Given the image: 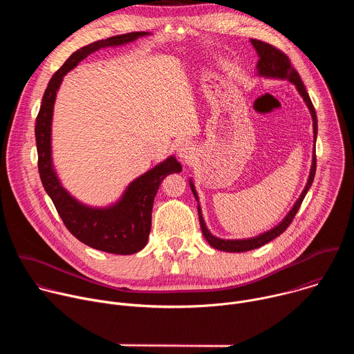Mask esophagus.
I'll use <instances>...</instances> for the list:
<instances>
[{
  "label": "esophagus",
  "mask_w": 354,
  "mask_h": 354,
  "mask_svg": "<svg viewBox=\"0 0 354 354\" xmlns=\"http://www.w3.org/2000/svg\"><path fill=\"white\" fill-rule=\"evenodd\" d=\"M196 154V148L190 141H182L180 145L178 147V157L183 161L187 162L190 161Z\"/></svg>",
  "instance_id": "obj_1"
}]
</instances>
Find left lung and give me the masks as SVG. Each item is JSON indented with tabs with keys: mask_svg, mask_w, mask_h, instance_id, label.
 Listing matches in <instances>:
<instances>
[{
	"mask_svg": "<svg viewBox=\"0 0 354 354\" xmlns=\"http://www.w3.org/2000/svg\"><path fill=\"white\" fill-rule=\"evenodd\" d=\"M250 43L252 46L255 47L257 53L259 56V60H258V64H257V70H258V75L261 77H266V78H276V80H287L290 81L291 84L295 85L298 93L302 96V99H304L306 105L308 106L310 109V113H311V118H313V127H314V145L317 142V133H318V122H317V113H315V108L311 102L310 99V95L304 86V84H302L297 70L291 66L288 57L280 52L279 48H276L274 46L269 44V43H265L262 40H257V39H250ZM315 148V147H314ZM315 171H317V157H315V151H314V156H313V165H311V171H310V176H308V180H307V185L304 187V190H302V193L299 194L298 200L294 203L292 209L288 212V214L281 220V223H279L276 227H273L272 230L258 235V236H254V238H248V239H221L218 236H214L209 228L206 227V223H205V218H203V214H201V207L198 205V196H197V192L194 189V185L192 182V179H189V183H190V189L193 192V196L194 198L197 200V213H198V221H200V228H201V232H203L206 241L216 249L218 250H225V252H246V250H252V249H257L268 242H270L272 239H274L276 236H279L280 234H283L287 227L291 224L292 218L295 217L302 200H304L308 189L311 187L313 182H314V176H315Z\"/></svg>",
	"mask_w": 354,
	"mask_h": 354,
	"instance_id": "8db88e82",
	"label": "left lung"
}]
</instances>
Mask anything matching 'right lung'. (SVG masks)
Here are the masks:
<instances>
[{"instance_id": "1", "label": "right lung", "mask_w": 354, "mask_h": 354, "mask_svg": "<svg viewBox=\"0 0 354 354\" xmlns=\"http://www.w3.org/2000/svg\"><path fill=\"white\" fill-rule=\"evenodd\" d=\"M148 32H131L93 41L74 52L55 73L44 91L35 137L37 147V168L46 193L53 200L67 230L82 243L115 255H131L141 250L151 230V213L154 197L161 182L169 174L182 171L174 156L136 178L123 192L116 203L108 207H91L73 197L62 185L52 158V120L57 91L64 75L81 60L104 47H115L134 41Z\"/></svg>"}]
</instances>
